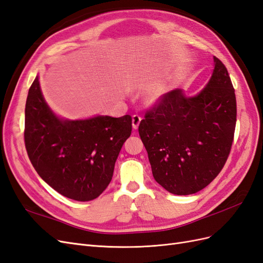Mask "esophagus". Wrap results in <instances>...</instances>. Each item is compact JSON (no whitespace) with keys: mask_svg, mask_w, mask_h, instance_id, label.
I'll return each mask as SVG.
<instances>
[{"mask_svg":"<svg viewBox=\"0 0 263 263\" xmlns=\"http://www.w3.org/2000/svg\"><path fill=\"white\" fill-rule=\"evenodd\" d=\"M140 121H141V117H140L138 114H135V115L133 116V128H134V129H137V128H138Z\"/></svg>","mask_w":263,"mask_h":263,"instance_id":"1","label":"esophagus"}]
</instances>
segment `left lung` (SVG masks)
I'll list each match as a JSON object with an SVG mask.
<instances>
[{"label":"left lung","mask_w":263,"mask_h":263,"mask_svg":"<svg viewBox=\"0 0 263 263\" xmlns=\"http://www.w3.org/2000/svg\"><path fill=\"white\" fill-rule=\"evenodd\" d=\"M210 82L194 98L181 90L161 95L138 127L155 180L189 195L208 186L227 161L237 121L236 95L218 58Z\"/></svg>","instance_id":"8db88e82"}]
</instances>
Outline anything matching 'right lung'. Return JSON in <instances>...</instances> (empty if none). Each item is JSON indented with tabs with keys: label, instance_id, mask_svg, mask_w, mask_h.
I'll list each match as a JSON object with an SVG mask.
<instances>
[{
	"label": "right lung",
	"instance_id": "obj_1",
	"mask_svg": "<svg viewBox=\"0 0 263 263\" xmlns=\"http://www.w3.org/2000/svg\"><path fill=\"white\" fill-rule=\"evenodd\" d=\"M132 122L130 115L61 121L46 104L36 78L26 100L24 140L31 164L47 184L71 200L86 202L109 184Z\"/></svg>",
	"mask_w": 263,
	"mask_h": 263
}]
</instances>
